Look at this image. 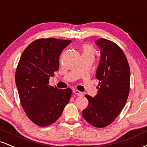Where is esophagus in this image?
<instances>
[{
	"mask_svg": "<svg viewBox=\"0 0 147 147\" xmlns=\"http://www.w3.org/2000/svg\"><path fill=\"white\" fill-rule=\"evenodd\" d=\"M73 93L75 94L76 95H77V96H82V95H83V93L81 92H80V91L77 90H74Z\"/></svg>",
	"mask_w": 147,
	"mask_h": 147,
	"instance_id": "34e87169",
	"label": "esophagus"
}]
</instances>
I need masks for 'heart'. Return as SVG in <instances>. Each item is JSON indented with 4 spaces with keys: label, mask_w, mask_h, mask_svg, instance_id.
<instances>
[{
    "label": "heart",
    "mask_w": 147,
    "mask_h": 147,
    "mask_svg": "<svg viewBox=\"0 0 147 147\" xmlns=\"http://www.w3.org/2000/svg\"><path fill=\"white\" fill-rule=\"evenodd\" d=\"M81 50H82L83 54H91L94 55L95 51L92 46L90 45H84L81 47Z\"/></svg>",
    "instance_id": "1"
}]
</instances>
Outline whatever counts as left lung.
Returning <instances> with one entry per match:
<instances>
[{"instance_id": "1", "label": "left lung", "mask_w": 147, "mask_h": 147, "mask_svg": "<svg viewBox=\"0 0 147 147\" xmlns=\"http://www.w3.org/2000/svg\"><path fill=\"white\" fill-rule=\"evenodd\" d=\"M100 61L96 77L99 80L97 94H86L88 105L82 114L88 123L97 128L112 123L125 107L130 90V68L127 57L116 43L100 38Z\"/></svg>"}]
</instances>
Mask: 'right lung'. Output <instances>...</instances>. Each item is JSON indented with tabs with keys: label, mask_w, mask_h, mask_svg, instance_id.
Returning a JSON list of instances; mask_svg holds the SVG:
<instances>
[{
	"label": "right lung",
	"mask_w": 147,
	"mask_h": 147,
	"mask_svg": "<svg viewBox=\"0 0 147 147\" xmlns=\"http://www.w3.org/2000/svg\"><path fill=\"white\" fill-rule=\"evenodd\" d=\"M72 41L40 38L31 42L19 60L15 79L20 103L27 117L40 127L52 125L70 100V88L59 90L49 85L59 68L60 55Z\"/></svg>",
	"instance_id": "right-lung-1"
}]
</instances>
